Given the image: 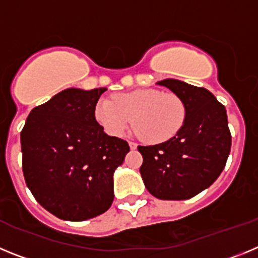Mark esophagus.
<instances>
[{
  "label": "esophagus",
  "mask_w": 258,
  "mask_h": 258,
  "mask_svg": "<svg viewBox=\"0 0 258 258\" xmlns=\"http://www.w3.org/2000/svg\"><path fill=\"white\" fill-rule=\"evenodd\" d=\"M137 143L136 142H129V147H131V150H136L137 149Z\"/></svg>",
  "instance_id": "obj_1"
}]
</instances>
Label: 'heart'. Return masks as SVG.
I'll list each match as a JSON object with an SVG mask.
<instances>
[{"label": "heart", "mask_w": 258, "mask_h": 258, "mask_svg": "<svg viewBox=\"0 0 258 258\" xmlns=\"http://www.w3.org/2000/svg\"><path fill=\"white\" fill-rule=\"evenodd\" d=\"M94 117L108 136L122 137L132 121L145 142L159 145L178 133L184 122L186 108L173 93L138 89L116 94L112 101L101 98L94 107Z\"/></svg>", "instance_id": "1"}]
</instances>
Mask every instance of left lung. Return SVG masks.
<instances>
[{"label": "left lung", "instance_id": "obj_1", "mask_svg": "<svg viewBox=\"0 0 258 258\" xmlns=\"http://www.w3.org/2000/svg\"><path fill=\"white\" fill-rule=\"evenodd\" d=\"M183 102L186 117L172 140L138 146L146 188L161 200H186L218 178L231 149L225 106L209 90L174 79L159 81Z\"/></svg>", "mask_w": 258, "mask_h": 258}]
</instances>
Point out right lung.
Segmentation results:
<instances>
[{
    "mask_svg": "<svg viewBox=\"0 0 258 258\" xmlns=\"http://www.w3.org/2000/svg\"><path fill=\"white\" fill-rule=\"evenodd\" d=\"M106 88H70L35 107L20 132L23 174L35 199L66 221L104 213L113 202V172L129 152L94 117Z\"/></svg>",
    "mask_w": 258,
    "mask_h": 258,
    "instance_id": "add662e5",
    "label": "right lung"
}]
</instances>
